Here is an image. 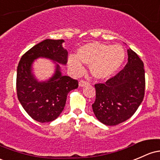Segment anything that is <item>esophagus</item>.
Instances as JSON below:
<instances>
[{"mask_svg": "<svg viewBox=\"0 0 160 160\" xmlns=\"http://www.w3.org/2000/svg\"><path fill=\"white\" fill-rule=\"evenodd\" d=\"M89 85V82H88V81L80 80V82H79V86L80 87H84V86H85V85Z\"/></svg>", "mask_w": 160, "mask_h": 160, "instance_id": "1", "label": "esophagus"}]
</instances>
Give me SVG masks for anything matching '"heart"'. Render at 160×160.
Instances as JSON below:
<instances>
[{
	"mask_svg": "<svg viewBox=\"0 0 160 160\" xmlns=\"http://www.w3.org/2000/svg\"><path fill=\"white\" fill-rule=\"evenodd\" d=\"M126 52L121 45H108L94 42L82 46L76 56L68 57V67L76 74L83 72L82 63L90 66L92 74L97 78H106L116 72L123 64Z\"/></svg>",
	"mask_w": 160,
	"mask_h": 160,
	"instance_id": "1",
	"label": "heart"
}]
</instances>
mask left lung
<instances>
[{"label": "left lung", "instance_id": "1", "mask_svg": "<svg viewBox=\"0 0 160 160\" xmlns=\"http://www.w3.org/2000/svg\"><path fill=\"white\" fill-rule=\"evenodd\" d=\"M123 69L104 83L94 85L95 101L92 109L99 121L114 126L127 121L138 109L145 94L143 62L132 49Z\"/></svg>", "mask_w": 160, "mask_h": 160}]
</instances>
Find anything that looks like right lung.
<instances>
[{
  "mask_svg": "<svg viewBox=\"0 0 160 160\" xmlns=\"http://www.w3.org/2000/svg\"><path fill=\"white\" fill-rule=\"evenodd\" d=\"M63 42V39H45L29 49L19 62L16 82L18 100L26 112L40 123L56 119L64 109L67 94L78 86L76 79L62 75L58 64L54 75L47 82H38L31 72L32 63L39 57L66 64L68 52L62 46Z\"/></svg>",
  "mask_w": 160,
  "mask_h": 160,
  "instance_id": "right-lung-1",
  "label": "right lung"
}]
</instances>
